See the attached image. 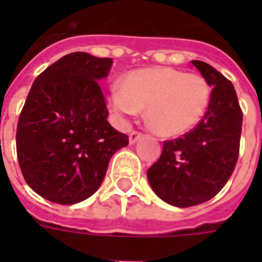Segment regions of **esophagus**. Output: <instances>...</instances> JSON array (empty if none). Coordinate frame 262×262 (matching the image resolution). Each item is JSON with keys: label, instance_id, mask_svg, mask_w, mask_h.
Listing matches in <instances>:
<instances>
[{"label": "esophagus", "instance_id": "1", "mask_svg": "<svg viewBox=\"0 0 262 262\" xmlns=\"http://www.w3.org/2000/svg\"><path fill=\"white\" fill-rule=\"evenodd\" d=\"M142 136H143V133H140V132H136V130L130 132V135H129V143H130V144H135V143H136Z\"/></svg>", "mask_w": 262, "mask_h": 262}]
</instances>
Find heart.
<instances>
[{
	"mask_svg": "<svg viewBox=\"0 0 262 262\" xmlns=\"http://www.w3.org/2000/svg\"><path fill=\"white\" fill-rule=\"evenodd\" d=\"M210 85L199 74H185L171 67L132 71L122 90L109 95V106L119 116L147 109V125L161 136L172 137L192 130L203 119L210 102Z\"/></svg>",
	"mask_w": 262,
	"mask_h": 262,
	"instance_id": "obj_1",
	"label": "heart"
}]
</instances>
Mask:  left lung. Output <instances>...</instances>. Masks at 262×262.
Instances as JSON below:
<instances>
[{"label": "left lung", "mask_w": 262, "mask_h": 262, "mask_svg": "<svg viewBox=\"0 0 262 262\" xmlns=\"http://www.w3.org/2000/svg\"><path fill=\"white\" fill-rule=\"evenodd\" d=\"M192 64L212 86L208 111L192 130L164 142L159 161L147 171L156 195L178 208L206 202L225 187L242 136L243 112L233 84L205 61Z\"/></svg>", "instance_id": "8db88e82"}]
</instances>
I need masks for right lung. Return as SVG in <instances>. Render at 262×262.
<instances>
[{"mask_svg": "<svg viewBox=\"0 0 262 262\" xmlns=\"http://www.w3.org/2000/svg\"><path fill=\"white\" fill-rule=\"evenodd\" d=\"M112 59L66 54L37 75L16 127L26 184L45 199L73 205L101 187L111 157L129 137L109 125L99 81Z\"/></svg>", "mask_w": 262, "mask_h": 262, "instance_id": "obj_1", "label": "right lung"}]
</instances>
